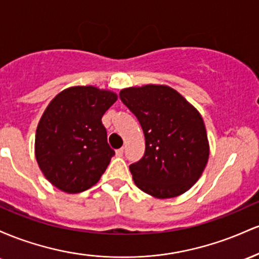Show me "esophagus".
I'll return each instance as SVG.
<instances>
[{
    "mask_svg": "<svg viewBox=\"0 0 259 259\" xmlns=\"http://www.w3.org/2000/svg\"><path fill=\"white\" fill-rule=\"evenodd\" d=\"M123 153H124V148L123 147L118 148V150L115 151V156H117V157H121V156H123Z\"/></svg>",
    "mask_w": 259,
    "mask_h": 259,
    "instance_id": "1",
    "label": "esophagus"
}]
</instances>
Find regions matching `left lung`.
Wrapping results in <instances>:
<instances>
[{"instance_id": "obj_1", "label": "left lung", "mask_w": 259, "mask_h": 259, "mask_svg": "<svg viewBox=\"0 0 259 259\" xmlns=\"http://www.w3.org/2000/svg\"><path fill=\"white\" fill-rule=\"evenodd\" d=\"M119 97L145 135L144 157L129 165L136 186L157 198L177 197L191 189L209 156L206 127L197 109L165 85L127 88Z\"/></svg>"}]
</instances>
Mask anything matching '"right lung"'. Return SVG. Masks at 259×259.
I'll return each mask as SVG.
<instances>
[{
  "mask_svg": "<svg viewBox=\"0 0 259 259\" xmlns=\"http://www.w3.org/2000/svg\"><path fill=\"white\" fill-rule=\"evenodd\" d=\"M117 99L112 91L74 86L50 102L38 121L35 156L53 186L78 194L100 180L114 156L101 119Z\"/></svg>",
  "mask_w": 259,
  "mask_h": 259,
  "instance_id": "add662e5",
  "label": "right lung"
}]
</instances>
